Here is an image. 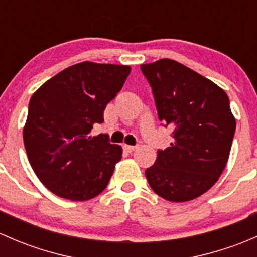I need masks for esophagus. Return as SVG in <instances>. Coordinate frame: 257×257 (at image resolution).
<instances>
[{
	"instance_id": "1",
	"label": "esophagus",
	"mask_w": 257,
	"mask_h": 257,
	"mask_svg": "<svg viewBox=\"0 0 257 257\" xmlns=\"http://www.w3.org/2000/svg\"><path fill=\"white\" fill-rule=\"evenodd\" d=\"M123 148H124V150H125V152H128V153L134 152V150L137 149V147H134V145H126V144H124Z\"/></svg>"
}]
</instances>
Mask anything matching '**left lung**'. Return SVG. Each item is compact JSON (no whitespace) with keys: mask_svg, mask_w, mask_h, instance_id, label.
Instances as JSON below:
<instances>
[{"mask_svg":"<svg viewBox=\"0 0 257 257\" xmlns=\"http://www.w3.org/2000/svg\"><path fill=\"white\" fill-rule=\"evenodd\" d=\"M141 69L152 87L159 120L173 129V143L158 150L145 177L165 200H193L216 183L229 159L236 128L229 97L173 59L142 64Z\"/></svg>","mask_w":257,"mask_h":257,"instance_id":"obj_1","label":"left lung"}]
</instances>
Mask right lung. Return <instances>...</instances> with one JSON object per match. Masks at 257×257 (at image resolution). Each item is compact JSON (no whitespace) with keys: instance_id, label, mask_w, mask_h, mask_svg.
<instances>
[{"instance_id":"1","label":"right lung","mask_w":257,"mask_h":257,"mask_svg":"<svg viewBox=\"0 0 257 257\" xmlns=\"http://www.w3.org/2000/svg\"><path fill=\"white\" fill-rule=\"evenodd\" d=\"M131 73L129 66L82 62L43 83L31 97L23 128L28 160L57 196L85 201L109 183L121 147L92 137L95 123Z\"/></svg>"}]
</instances>
